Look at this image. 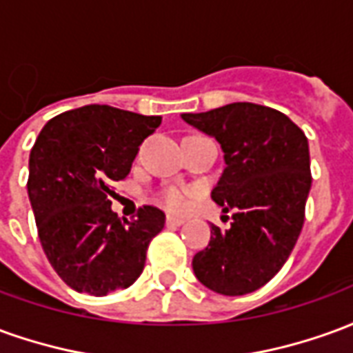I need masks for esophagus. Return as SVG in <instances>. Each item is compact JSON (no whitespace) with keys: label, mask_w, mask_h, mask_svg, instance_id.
I'll return each instance as SVG.
<instances>
[{"label":"esophagus","mask_w":353,"mask_h":353,"mask_svg":"<svg viewBox=\"0 0 353 353\" xmlns=\"http://www.w3.org/2000/svg\"><path fill=\"white\" fill-rule=\"evenodd\" d=\"M185 223L183 217H177V215H166V225L170 227H181Z\"/></svg>","instance_id":"obj_1"}]
</instances>
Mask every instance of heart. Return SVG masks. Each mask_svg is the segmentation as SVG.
Segmentation results:
<instances>
[{"label":"heart","mask_w":353,"mask_h":353,"mask_svg":"<svg viewBox=\"0 0 353 353\" xmlns=\"http://www.w3.org/2000/svg\"><path fill=\"white\" fill-rule=\"evenodd\" d=\"M162 202H164V206L174 210V212H183L185 208L191 204V194L183 189L170 187L162 192Z\"/></svg>","instance_id":"1"}]
</instances>
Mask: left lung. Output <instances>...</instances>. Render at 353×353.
<instances>
[{
	"mask_svg": "<svg viewBox=\"0 0 353 353\" xmlns=\"http://www.w3.org/2000/svg\"><path fill=\"white\" fill-rule=\"evenodd\" d=\"M181 119L221 145L227 166L212 199L234 212L229 229L212 225L210 244L192 257L194 276L219 295L253 293L278 274L303 229L308 139L281 111L250 101Z\"/></svg>",
	"mask_w": 353,
	"mask_h": 353,
	"instance_id": "1",
	"label": "left lung"
}]
</instances>
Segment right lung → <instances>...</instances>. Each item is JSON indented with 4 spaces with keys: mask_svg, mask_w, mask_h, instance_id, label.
Here are the masks:
<instances>
[{
    "mask_svg": "<svg viewBox=\"0 0 353 353\" xmlns=\"http://www.w3.org/2000/svg\"><path fill=\"white\" fill-rule=\"evenodd\" d=\"M161 121L92 103L50 119L35 139L28 196L39 240L58 276L79 293L103 296L143 272L147 245L166 217L143 206L136 219H119L109 199Z\"/></svg>",
    "mask_w": 353,
    "mask_h": 353,
    "instance_id": "1",
    "label": "right lung"
}]
</instances>
